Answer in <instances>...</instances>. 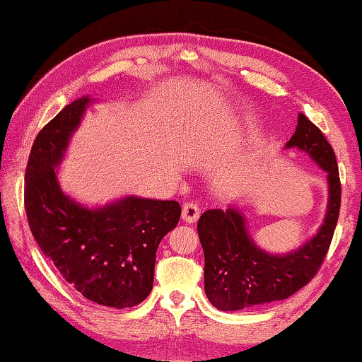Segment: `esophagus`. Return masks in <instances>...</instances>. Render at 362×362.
Masks as SVG:
<instances>
[{"mask_svg": "<svg viewBox=\"0 0 362 362\" xmlns=\"http://www.w3.org/2000/svg\"><path fill=\"white\" fill-rule=\"evenodd\" d=\"M199 206L196 204V202H186L185 206H182V221L185 222H196L199 219Z\"/></svg>", "mask_w": 362, "mask_h": 362, "instance_id": "34e87169", "label": "esophagus"}]
</instances>
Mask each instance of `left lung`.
Segmentation results:
<instances>
[{
  "label": "left lung",
  "instance_id": "1",
  "mask_svg": "<svg viewBox=\"0 0 362 362\" xmlns=\"http://www.w3.org/2000/svg\"><path fill=\"white\" fill-rule=\"evenodd\" d=\"M285 148L308 153L328 175V211L318 234L300 249L272 255L250 239L245 219L237 207L211 209L197 221V234L204 250V290L217 310L235 311L285 300L308 285L318 274L341 207L338 163L323 133L303 113Z\"/></svg>",
  "mask_w": 362,
  "mask_h": 362
}]
</instances>
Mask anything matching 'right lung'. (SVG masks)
Listing matches in <instances>:
<instances>
[{
	"label": "right lung",
	"instance_id": "right-lung-1",
	"mask_svg": "<svg viewBox=\"0 0 362 362\" xmlns=\"http://www.w3.org/2000/svg\"><path fill=\"white\" fill-rule=\"evenodd\" d=\"M92 100L66 105L33 143L26 166L24 207L39 249L62 279L87 300L128 308L150 295L156 249L181 216L176 201L128 196L88 209L64 194L56 166Z\"/></svg>",
	"mask_w": 362,
	"mask_h": 362
}]
</instances>
